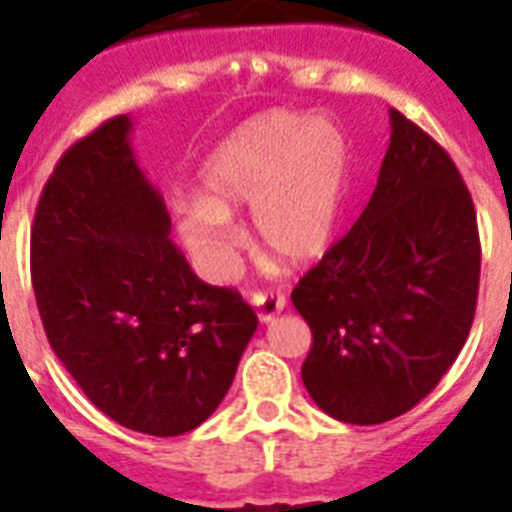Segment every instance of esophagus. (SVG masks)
I'll list each match as a JSON object with an SVG mask.
<instances>
[{
  "label": "esophagus",
  "mask_w": 512,
  "mask_h": 512,
  "mask_svg": "<svg viewBox=\"0 0 512 512\" xmlns=\"http://www.w3.org/2000/svg\"><path fill=\"white\" fill-rule=\"evenodd\" d=\"M252 305L257 308L260 321H273L281 311H284L287 297H284V292H273V289L271 292H255V295H252Z\"/></svg>",
  "instance_id": "obj_1"
}]
</instances>
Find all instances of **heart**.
Segmentation results:
<instances>
[{
	"instance_id": "1",
	"label": "heart",
	"mask_w": 512,
	"mask_h": 512,
	"mask_svg": "<svg viewBox=\"0 0 512 512\" xmlns=\"http://www.w3.org/2000/svg\"><path fill=\"white\" fill-rule=\"evenodd\" d=\"M348 172V138L335 122L260 114L201 162V199L177 204V233L199 271L223 279L239 244L231 212L252 207L257 244L284 265L303 268L335 241Z\"/></svg>"
}]
</instances>
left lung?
I'll return each instance as SVG.
<instances>
[{
    "mask_svg": "<svg viewBox=\"0 0 512 512\" xmlns=\"http://www.w3.org/2000/svg\"><path fill=\"white\" fill-rule=\"evenodd\" d=\"M476 207L444 148L390 108V146L353 228L292 292L313 335L303 382L319 409L380 425L436 388L478 300Z\"/></svg>",
    "mask_w": 512,
    "mask_h": 512,
    "instance_id": "1",
    "label": "left lung"
}]
</instances>
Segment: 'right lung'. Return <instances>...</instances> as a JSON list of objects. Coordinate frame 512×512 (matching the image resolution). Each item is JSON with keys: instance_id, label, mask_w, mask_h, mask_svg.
Listing matches in <instances>:
<instances>
[{"instance_id": "obj_1", "label": "right lung", "mask_w": 512, "mask_h": 512, "mask_svg": "<svg viewBox=\"0 0 512 512\" xmlns=\"http://www.w3.org/2000/svg\"><path fill=\"white\" fill-rule=\"evenodd\" d=\"M130 132L116 116L60 156L36 204L31 281L84 396L124 428L183 436L225 398L257 316L191 271Z\"/></svg>"}]
</instances>
